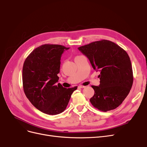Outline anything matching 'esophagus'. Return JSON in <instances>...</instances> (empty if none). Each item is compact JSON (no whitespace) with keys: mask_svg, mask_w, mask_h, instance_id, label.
Listing matches in <instances>:
<instances>
[{"mask_svg":"<svg viewBox=\"0 0 147 147\" xmlns=\"http://www.w3.org/2000/svg\"><path fill=\"white\" fill-rule=\"evenodd\" d=\"M78 88H85V86H82V85H79V86H78Z\"/></svg>","mask_w":147,"mask_h":147,"instance_id":"34e87169","label":"esophagus"}]
</instances>
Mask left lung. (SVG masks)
I'll return each mask as SVG.
<instances>
[{"label":"left lung","mask_w":147,"mask_h":147,"mask_svg":"<svg viewBox=\"0 0 147 147\" xmlns=\"http://www.w3.org/2000/svg\"><path fill=\"white\" fill-rule=\"evenodd\" d=\"M78 49L90 60L92 68L100 72V84L91 86L94 94L90 99L91 103L103 112L117 108L129 93L133 83L132 65L127 53L107 40Z\"/></svg>","instance_id":"8db88e82"}]
</instances>
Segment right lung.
I'll return each mask as SVG.
<instances>
[{"instance_id": "1", "label": "right lung", "mask_w": 147, "mask_h": 147, "mask_svg": "<svg viewBox=\"0 0 147 147\" xmlns=\"http://www.w3.org/2000/svg\"><path fill=\"white\" fill-rule=\"evenodd\" d=\"M60 45L45 44L34 50L26 59L23 67L25 94L35 108L48 115L62 113L77 87L65 88L57 84L61 57L65 50Z\"/></svg>"}]
</instances>
